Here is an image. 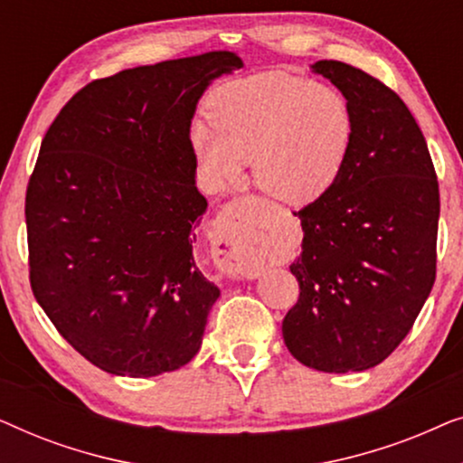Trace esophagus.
<instances>
[{"label": "esophagus", "instance_id": "obj_1", "mask_svg": "<svg viewBox=\"0 0 463 463\" xmlns=\"http://www.w3.org/2000/svg\"><path fill=\"white\" fill-rule=\"evenodd\" d=\"M259 232L236 213H230L217 227L213 240V255L217 268L232 278H257L261 274L259 263Z\"/></svg>", "mask_w": 463, "mask_h": 463}]
</instances>
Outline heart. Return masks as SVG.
<instances>
[{"label": "heart", "instance_id": "obj_1", "mask_svg": "<svg viewBox=\"0 0 463 463\" xmlns=\"http://www.w3.org/2000/svg\"><path fill=\"white\" fill-rule=\"evenodd\" d=\"M208 119L189 132L213 183H233L252 160L265 194L290 206L322 198L339 179L354 141V113L337 88L301 75L265 71L219 86Z\"/></svg>", "mask_w": 463, "mask_h": 463}]
</instances>
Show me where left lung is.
I'll return each instance as SVG.
<instances>
[{"instance_id":"left-lung-1","label":"left lung","mask_w":463,"mask_h":463,"mask_svg":"<svg viewBox=\"0 0 463 463\" xmlns=\"http://www.w3.org/2000/svg\"><path fill=\"white\" fill-rule=\"evenodd\" d=\"M312 69L350 103L354 141L335 185L295 213L299 299L282 335L309 369L366 371L401 345L434 287L439 181L420 126L392 88L339 61Z\"/></svg>"}]
</instances>
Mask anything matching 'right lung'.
I'll use <instances>...</instances> for the list:
<instances>
[{
  "instance_id": "right-lung-1",
  "label": "right lung",
  "mask_w": 463,
  "mask_h": 463,
  "mask_svg": "<svg viewBox=\"0 0 463 463\" xmlns=\"http://www.w3.org/2000/svg\"><path fill=\"white\" fill-rule=\"evenodd\" d=\"M227 50L94 80L43 137L27 185L29 280L67 344L111 375L154 377L202 345L219 288L194 261L206 198L189 128Z\"/></svg>"
}]
</instances>
